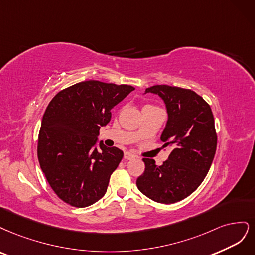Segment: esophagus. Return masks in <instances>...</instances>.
I'll return each instance as SVG.
<instances>
[{"instance_id":"esophagus-1","label":"esophagus","mask_w":255,"mask_h":255,"mask_svg":"<svg viewBox=\"0 0 255 255\" xmlns=\"http://www.w3.org/2000/svg\"><path fill=\"white\" fill-rule=\"evenodd\" d=\"M124 159L125 160H133V159H135V155L131 152H125Z\"/></svg>"}]
</instances>
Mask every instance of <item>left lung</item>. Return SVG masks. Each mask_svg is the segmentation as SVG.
Segmentation results:
<instances>
[{"label": "left lung", "mask_w": 255, "mask_h": 255, "mask_svg": "<svg viewBox=\"0 0 255 255\" xmlns=\"http://www.w3.org/2000/svg\"><path fill=\"white\" fill-rule=\"evenodd\" d=\"M146 93L159 95L166 106L161 141L174 149L160 166L144 158L145 171L136 186L155 202L175 203L197 190L212 165L217 146L214 117L210 105L190 89L157 85Z\"/></svg>", "instance_id": "obj_1"}]
</instances>
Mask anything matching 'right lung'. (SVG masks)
I'll list each match as a JSON object with an SVG mask.
<instances>
[{"label": "right lung", "instance_id": "1", "mask_svg": "<svg viewBox=\"0 0 255 255\" xmlns=\"http://www.w3.org/2000/svg\"><path fill=\"white\" fill-rule=\"evenodd\" d=\"M133 90L128 85L81 81L48 104L38 137V160L47 182L65 203L86 208L106 194L124 153L102 141L97 148V136L110 122L111 109Z\"/></svg>", "mask_w": 255, "mask_h": 255}]
</instances>
